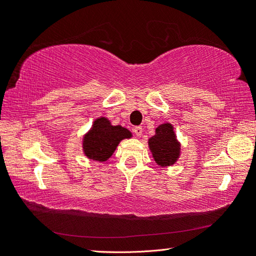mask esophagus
Segmentation results:
<instances>
[{"label": "esophagus", "instance_id": "1", "mask_svg": "<svg viewBox=\"0 0 256 256\" xmlns=\"http://www.w3.org/2000/svg\"><path fill=\"white\" fill-rule=\"evenodd\" d=\"M133 132L134 134H136V136H142V132H144V128H142V126H136L133 128Z\"/></svg>", "mask_w": 256, "mask_h": 256}]
</instances>
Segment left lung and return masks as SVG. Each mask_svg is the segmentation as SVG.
Masks as SVG:
<instances>
[{
	"label": "left lung",
	"instance_id": "1",
	"mask_svg": "<svg viewBox=\"0 0 256 256\" xmlns=\"http://www.w3.org/2000/svg\"><path fill=\"white\" fill-rule=\"evenodd\" d=\"M148 144L154 162L160 167L172 166L180 156V144L170 123L160 124L154 136L149 138Z\"/></svg>",
	"mask_w": 256,
	"mask_h": 256
}]
</instances>
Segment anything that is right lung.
Segmentation results:
<instances>
[{
    "label": "right lung",
    "mask_w": 256,
    "mask_h": 256,
    "mask_svg": "<svg viewBox=\"0 0 256 256\" xmlns=\"http://www.w3.org/2000/svg\"><path fill=\"white\" fill-rule=\"evenodd\" d=\"M131 136L132 133L128 128L120 125H112L106 118H98L84 136L82 149L86 158L104 162L112 157L120 141Z\"/></svg>",
    "instance_id": "add662e5"
}]
</instances>
